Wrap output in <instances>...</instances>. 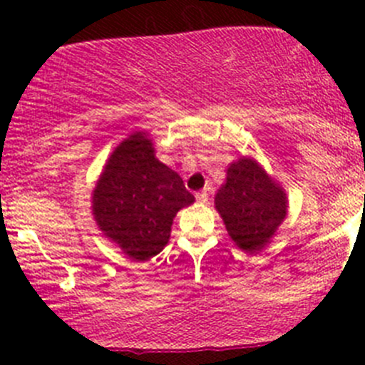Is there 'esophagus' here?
<instances>
[{"label":"esophagus","instance_id":"esophagus-1","mask_svg":"<svg viewBox=\"0 0 365 365\" xmlns=\"http://www.w3.org/2000/svg\"><path fill=\"white\" fill-rule=\"evenodd\" d=\"M196 200L197 203H206L208 201V192L206 190H200V192H196Z\"/></svg>","mask_w":365,"mask_h":365}]
</instances>
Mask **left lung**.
<instances>
[{
	"label": "left lung",
	"mask_w": 365,
	"mask_h": 365,
	"mask_svg": "<svg viewBox=\"0 0 365 365\" xmlns=\"http://www.w3.org/2000/svg\"><path fill=\"white\" fill-rule=\"evenodd\" d=\"M215 208L231 240L245 252H257L288 213L286 192L251 157L230 164L226 183L215 196Z\"/></svg>",
	"instance_id": "8db88e82"
}]
</instances>
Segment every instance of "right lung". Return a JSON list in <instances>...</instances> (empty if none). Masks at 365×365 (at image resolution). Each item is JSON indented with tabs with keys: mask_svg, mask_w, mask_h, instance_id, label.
I'll return each mask as SVG.
<instances>
[{
	"mask_svg": "<svg viewBox=\"0 0 365 365\" xmlns=\"http://www.w3.org/2000/svg\"><path fill=\"white\" fill-rule=\"evenodd\" d=\"M192 203L183 180L157 159L145 132H134L114 148L91 196L98 230L135 261L165 247L175 215Z\"/></svg>",
	"mask_w": 365,
	"mask_h": 365,
	"instance_id": "1",
	"label": "right lung"
}]
</instances>
